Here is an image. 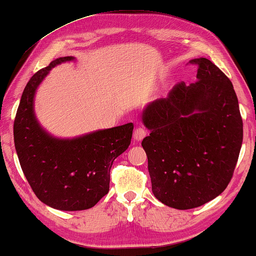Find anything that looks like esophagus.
<instances>
[{"mask_svg":"<svg viewBox=\"0 0 256 256\" xmlns=\"http://www.w3.org/2000/svg\"><path fill=\"white\" fill-rule=\"evenodd\" d=\"M146 135H147V129L144 127H138L134 132V140H136V141L144 140V138H146Z\"/></svg>","mask_w":256,"mask_h":256,"instance_id":"34e87169","label":"esophagus"}]
</instances>
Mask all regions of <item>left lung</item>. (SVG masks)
<instances>
[{
  "instance_id": "8db88e82",
  "label": "left lung",
  "mask_w": 256,
  "mask_h": 256,
  "mask_svg": "<svg viewBox=\"0 0 256 256\" xmlns=\"http://www.w3.org/2000/svg\"><path fill=\"white\" fill-rule=\"evenodd\" d=\"M198 81L175 84L142 112L150 134L142 141L152 194L175 209L200 207L227 188L244 138L238 96L230 78L206 58Z\"/></svg>"
}]
</instances>
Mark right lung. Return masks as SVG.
I'll return each mask as SVG.
<instances>
[{"instance_id":"right-lung-1","label":"right lung","mask_w":256,"mask_h":256,"mask_svg":"<svg viewBox=\"0 0 256 256\" xmlns=\"http://www.w3.org/2000/svg\"><path fill=\"white\" fill-rule=\"evenodd\" d=\"M72 56L60 58L32 76L14 121V142L23 174L36 196L58 210L89 209L109 192L110 168L130 144L134 124L100 129L72 138L49 134L34 110L38 86L49 72Z\"/></svg>"}]
</instances>
